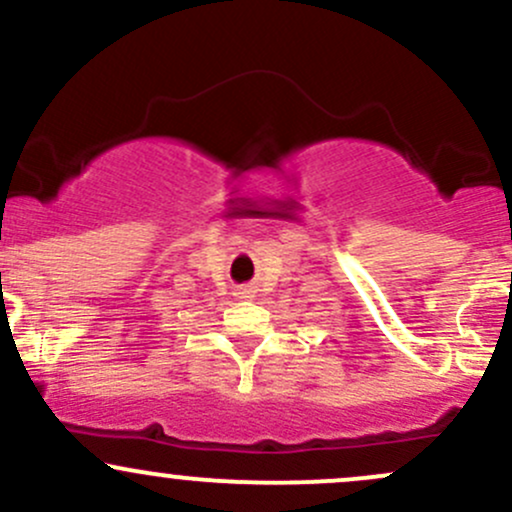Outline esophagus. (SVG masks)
<instances>
[{
	"label": "esophagus",
	"instance_id": "esophagus-1",
	"mask_svg": "<svg viewBox=\"0 0 512 512\" xmlns=\"http://www.w3.org/2000/svg\"><path fill=\"white\" fill-rule=\"evenodd\" d=\"M245 299H250V296H245Z\"/></svg>",
	"mask_w": 512,
	"mask_h": 512
}]
</instances>
